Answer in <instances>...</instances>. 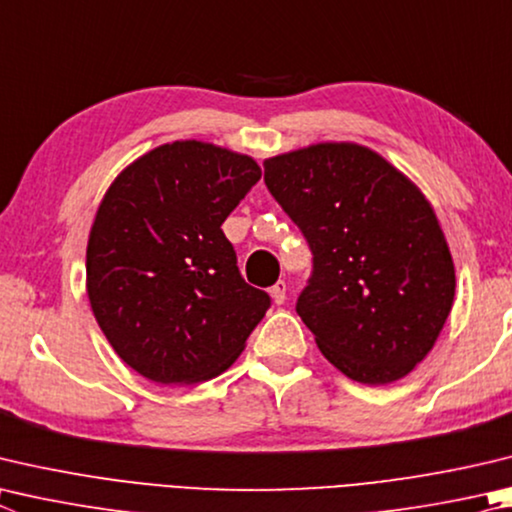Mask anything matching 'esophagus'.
I'll use <instances>...</instances> for the list:
<instances>
[{
	"instance_id": "34e87169",
	"label": "esophagus",
	"mask_w": 512,
	"mask_h": 512,
	"mask_svg": "<svg viewBox=\"0 0 512 512\" xmlns=\"http://www.w3.org/2000/svg\"><path fill=\"white\" fill-rule=\"evenodd\" d=\"M271 297H273V302L275 304H284V300H286V282H277V284H273L271 286Z\"/></svg>"
}]
</instances>
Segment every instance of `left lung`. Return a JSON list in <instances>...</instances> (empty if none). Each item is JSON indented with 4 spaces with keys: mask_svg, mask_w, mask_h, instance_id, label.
<instances>
[{
    "mask_svg": "<svg viewBox=\"0 0 512 512\" xmlns=\"http://www.w3.org/2000/svg\"><path fill=\"white\" fill-rule=\"evenodd\" d=\"M264 181L313 250L297 313L333 367L362 385L403 378L452 311L454 262L425 194L358 143L264 161Z\"/></svg>",
    "mask_w": 512,
    "mask_h": 512,
    "instance_id": "8db88e82",
    "label": "left lung"
}]
</instances>
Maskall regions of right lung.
I'll use <instances>...</instances> for the list:
<instances>
[{
    "label": "right lung",
    "mask_w": 512,
    "mask_h": 512,
    "mask_svg": "<svg viewBox=\"0 0 512 512\" xmlns=\"http://www.w3.org/2000/svg\"><path fill=\"white\" fill-rule=\"evenodd\" d=\"M262 167L203 141L154 147L102 197L87 244V295L125 365L161 385L219 376L271 297L239 275L221 224Z\"/></svg>",
    "instance_id": "add662e5"
}]
</instances>
